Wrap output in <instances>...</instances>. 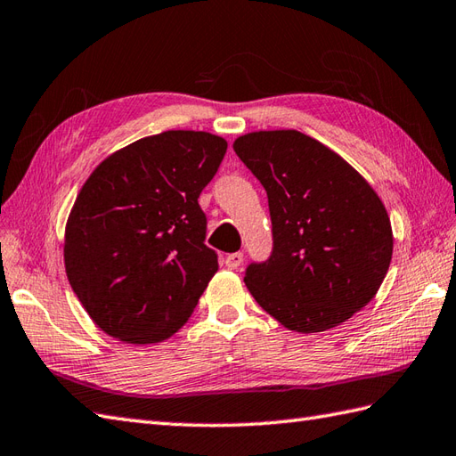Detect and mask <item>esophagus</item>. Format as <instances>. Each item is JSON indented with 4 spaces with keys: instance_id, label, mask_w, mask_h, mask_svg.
I'll return each mask as SVG.
<instances>
[{
    "instance_id": "obj_1",
    "label": "esophagus",
    "mask_w": 456,
    "mask_h": 456,
    "mask_svg": "<svg viewBox=\"0 0 456 456\" xmlns=\"http://www.w3.org/2000/svg\"><path fill=\"white\" fill-rule=\"evenodd\" d=\"M242 260H245V254L242 252H232V254H227L225 256V266L229 268V270H237L240 264H242Z\"/></svg>"
}]
</instances>
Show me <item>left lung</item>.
Returning <instances> with one entry per match:
<instances>
[{"mask_svg": "<svg viewBox=\"0 0 456 456\" xmlns=\"http://www.w3.org/2000/svg\"><path fill=\"white\" fill-rule=\"evenodd\" d=\"M232 150L266 190L272 217V256L245 273L252 297L303 334L352 319L393 258V227L371 184L297 130L250 132Z\"/></svg>", "mask_w": 456, "mask_h": 456, "instance_id": "left-lung-1", "label": "left lung"}]
</instances>
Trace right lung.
Wrapping results in <instances>:
<instances>
[{"mask_svg": "<svg viewBox=\"0 0 456 456\" xmlns=\"http://www.w3.org/2000/svg\"><path fill=\"white\" fill-rule=\"evenodd\" d=\"M224 137L168 130L114 151L85 180L63 237L73 293L124 344L171 338L217 272L204 245L202 190L224 161Z\"/></svg>", "mask_w": 456, "mask_h": 456, "instance_id": "1", "label": "right lung"}]
</instances>
